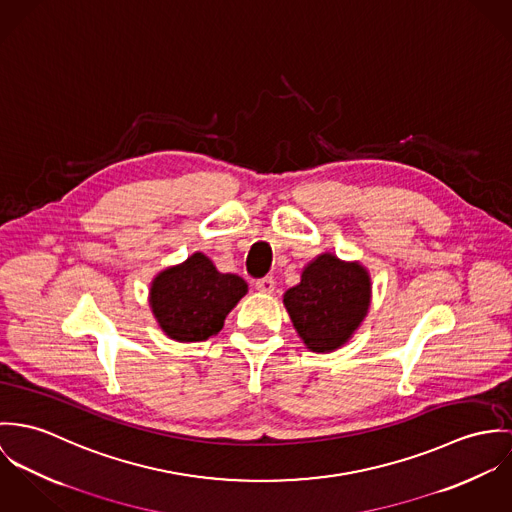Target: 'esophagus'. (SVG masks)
<instances>
[{
    "label": "esophagus",
    "mask_w": 512,
    "mask_h": 512,
    "mask_svg": "<svg viewBox=\"0 0 512 512\" xmlns=\"http://www.w3.org/2000/svg\"><path fill=\"white\" fill-rule=\"evenodd\" d=\"M255 288H257L259 292L271 294V292H275V279H273V277H263V279H257V281H255Z\"/></svg>",
    "instance_id": "obj_1"
}]
</instances>
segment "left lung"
I'll use <instances>...</instances> for the list:
<instances>
[{
  "instance_id": "1",
  "label": "left lung",
  "mask_w": 512,
  "mask_h": 512,
  "mask_svg": "<svg viewBox=\"0 0 512 512\" xmlns=\"http://www.w3.org/2000/svg\"><path fill=\"white\" fill-rule=\"evenodd\" d=\"M369 296L371 284L361 265L324 253L304 269L300 284L286 290L284 306L308 349L332 351L357 330Z\"/></svg>"
}]
</instances>
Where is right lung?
Here are the masks:
<instances>
[{
	"mask_svg": "<svg viewBox=\"0 0 512 512\" xmlns=\"http://www.w3.org/2000/svg\"><path fill=\"white\" fill-rule=\"evenodd\" d=\"M245 292L241 277L218 273L206 255L194 253L153 281L151 306L172 340L204 341L224 328L229 310Z\"/></svg>",
	"mask_w": 512,
	"mask_h": 512,
	"instance_id": "add662e5",
	"label": "right lung"
}]
</instances>
